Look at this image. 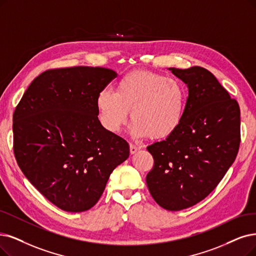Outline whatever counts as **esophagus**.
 <instances>
[{"instance_id": "esophagus-1", "label": "esophagus", "mask_w": 256, "mask_h": 256, "mask_svg": "<svg viewBox=\"0 0 256 256\" xmlns=\"http://www.w3.org/2000/svg\"><path fill=\"white\" fill-rule=\"evenodd\" d=\"M140 149V146L134 145V144H130V153L131 154H134L136 151H138Z\"/></svg>"}]
</instances>
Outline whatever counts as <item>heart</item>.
Here are the masks:
<instances>
[{"mask_svg":"<svg viewBox=\"0 0 256 256\" xmlns=\"http://www.w3.org/2000/svg\"><path fill=\"white\" fill-rule=\"evenodd\" d=\"M187 103L186 89L178 80L148 70H134L96 96L103 127L111 134L132 120L130 134L136 138H165L180 125Z\"/></svg>","mask_w":256,"mask_h":256,"instance_id":"b5f03b06","label":"heart"}]
</instances>
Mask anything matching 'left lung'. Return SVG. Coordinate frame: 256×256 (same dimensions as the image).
<instances>
[{"label":"left lung","instance_id":"1","mask_svg":"<svg viewBox=\"0 0 256 256\" xmlns=\"http://www.w3.org/2000/svg\"><path fill=\"white\" fill-rule=\"evenodd\" d=\"M169 70L188 87L185 114L171 136L147 147L154 165L146 182L160 207L180 211L207 198L235 160L240 110L209 70Z\"/></svg>","mask_w":256,"mask_h":256}]
</instances>
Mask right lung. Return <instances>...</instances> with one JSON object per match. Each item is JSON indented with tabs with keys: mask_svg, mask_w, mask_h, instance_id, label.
Listing matches in <instances>:
<instances>
[{
	"mask_svg": "<svg viewBox=\"0 0 256 256\" xmlns=\"http://www.w3.org/2000/svg\"><path fill=\"white\" fill-rule=\"evenodd\" d=\"M111 69H50L29 85L14 114V152L28 180L67 212L92 208L111 172L129 156L128 142L98 120L96 96Z\"/></svg>",
	"mask_w": 256,
	"mask_h": 256,
	"instance_id": "1",
	"label": "right lung"
}]
</instances>
